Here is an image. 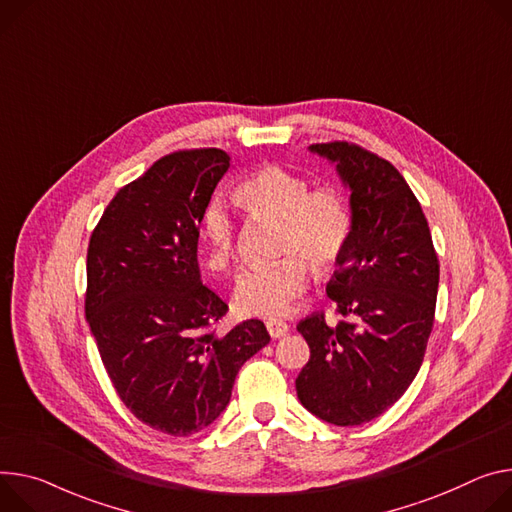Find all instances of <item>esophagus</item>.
Segmentation results:
<instances>
[{"mask_svg":"<svg viewBox=\"0 0 512 512\" xmlns=\"http://www.w3.org/2000/svg\"><path fill=\"white\" fill-rule=\"evenodd\" d=\"M288 331H290V327H288L286 322H282V320H269V322H267V333H269L273 339L286 337Z\"/></svg>","mask_w":512,"mask_h":512,"instance_id":"1","label":"esophagus"}]
</instances>
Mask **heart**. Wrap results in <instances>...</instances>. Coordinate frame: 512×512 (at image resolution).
Instances as JSON below:
<instances>
[{
    "mask_svg": "<svg viewBox=\"0 0 512 512\" xmlns=\"http://www.w3.org/2000/svg\"><path fill=\"white\" fill-rule=\"evenodd\" d=\"M235 198L255 220L277 222L275 257L280 261L245 271L232 292V308L247 318L277 320L292 312L308 290V265L333 269L351 239L353 214L345 192L310 181L282 165H265L239 183ZM206 265L216 273L235 267L237 224L228 208L212 200L200 218Z\"/></svg>",
    "mask_w": 512,
    "mask_h": 512,
    "instance_id": "heart-1",
    "label": "heart"
}]
</instances>
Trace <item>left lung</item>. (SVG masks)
<instances>
[{
  "instance_id": "obj_1",
  "label": "left lung",
  "mask_w": 512,
  "mask_h": 512,
  "mask_svg": "<svg viewBox=\"0 0 512 512\" xmlns=\"http://www.w3.org/2000/svg\"><path fill=\"white\" fill-rule=\"evenodd\" d=\"M351 190L353 230L327 284L343 316L298 322L310 359L296 378L304 408L355 427L386 412L412 384L433 331L439 259L429 222L400 171L347 141L316 143Z\"/></svg>"
}]
</instances>
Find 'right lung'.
<instances>
[{"label": "right lung", "mask_w": 512, "mask_h": 512, "mask_svg": "<svg viewBox=\"0 0 512 512\" xmlns=\"http://www.w3.org/2000/svg\"><path fill=\"white\" fill-rule=\"evenodd\" d=\"M228 167L220 149L161 157L118 190L87 247L85 316L108 376L138 421L173 437L214 423L269 343L257 318L216 335L228 306L200 280V218Z\"/></svg>", "instance_id": "1"}]
</instances>
